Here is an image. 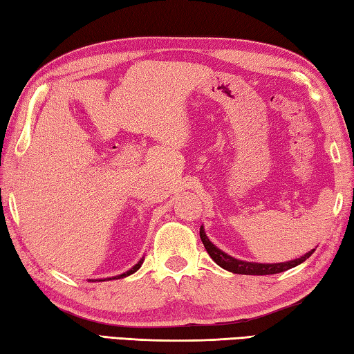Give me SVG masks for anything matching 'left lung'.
Returning <instances> with one entry per match:
<instances>
[{"label":"left lung","mask_w":354,"mask_h":354,"mask_svg":"<svg viewBox=\"0 0 354 354\" xmlns=\"http://www.w3.org/2000/svg\"><path fill=\"white\" fill-rule=\"evenodd\" d=\"M200 237L201 242L205 245V248L207 251V254L212 257L214 262L220 266L225 270L231 272V273H237V274H274V273H281L289 270V268H293L299 266V263L304 262L308 257L314 253V250H310L309 253H306L298 259L293 261H287V262H278V263H257V262H247V261H241L236 259L230 254H226L225 251H221L220 248L215 247V245L209 241L205 230L203 226L200 227Z\"/></svg>","instance_id":"left-lung-1"}]
</instances>
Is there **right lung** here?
I'll return each instance as SVG.
<instances>
[{"instance_id": "add662e5", "label": "right lung", "mask_w": 354, "mask_h": 354, "mask_svg": "<svg viewBox=\"0 0 354 354\" xmlns=\"http://www.w3.org/2000/svg\"><path fill=\"white\" fill-rule=\"evenodd\" d=\"M142 263H143V259H140L139 262H137L136 263V266L133 267V268H129V270L128 272H124V273H122V274H118V277H113L112 279H120V278H127V277H129V274H133L134 272H137V270H139V268H140V266H142ZM111 278H106V279H98V281H109Z\"/></svg>"}]
</instances>
